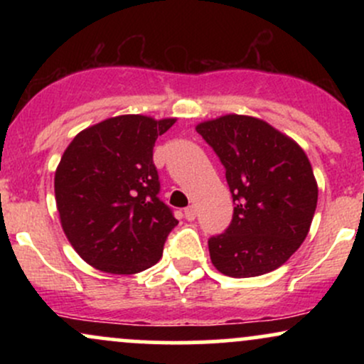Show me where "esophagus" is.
Here are the masks:
<instances>
[{
  "label": "esophagus",
  "instance_id": "34e87169",
  "mask_svg": "<svg viewBox=\"0 0 364 364\" xmlns=\"http://www.w3.org/2000/svg\"><path fill=\"white\" fill-rule=\"evenodd\" d=\"M195 217H196V208L193 205L186 207L185 208V219L186 220H195Z\"/></svg>",
  "mask_w": 364,
  "mask_h": 364
}]
</instances>
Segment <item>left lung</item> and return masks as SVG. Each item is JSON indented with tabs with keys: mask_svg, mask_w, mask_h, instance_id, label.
Returning a JSON list of instances; mask_svg holds the SVG:
<instances>
[{
	"mask_svg": "<svg viewBox=\"0 0 364 364\" xmlns=\"http://www.w3.org/2000/svg\"><path fill=\"white\" fill-rule=\"evenodd\" d=\"M196 132L224 164L235 202L229 228L208 240L214 267L236 279L279 269L308 236L318 200L304 150L253 116L225 114Z\"/></svg>",
	"mask_w": 364,
	"mask_h": 364,
	"instance_id": "8db88e82",
	"label": "left lung"
}]
</instances>
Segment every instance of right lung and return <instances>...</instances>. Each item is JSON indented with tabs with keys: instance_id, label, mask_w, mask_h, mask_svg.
<instances>
[{
	"instance_id": "obj_1",
	"label": "right lung",
	"mask_w": 364,
	"mask_h": 364,
	"mask_svg": "<svg viewBox=\"0 0 364 364\" xmlns=\"http://www.w3.org/2000/svg\"><path fill=\"white\" fill-rule=\"evenodd\" d=\"M176 118H107L82 129L61 156L54 195L70 245L94 269L139 274L156 265L178 220L159 200L152 154Z\"/></svg>"
}]
</instances>
